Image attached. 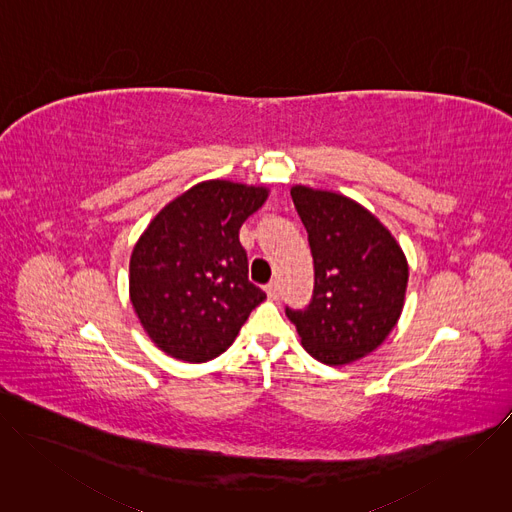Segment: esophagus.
Masks as SVG:
<instances>
[{
	"label": "esophagus",
	"mask_w": 512,
	"mask_h": 512,
	"mask_svg": "<svg viewBox=\"0 0 512 512\" xmlns=\"http://www.w3.org/2000/svg\"><path fill=\"white\" fill-rule=\"evenodd\" d=\"M265 291H267V296H269L271 300H275V298H277V283H275V281L267 283V285H265Z\"/></svg>",
	"instance_id": "obj_1"
}]
</instances>
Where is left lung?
I'll list each match as a JSON object with an SVG mask.
<instances>
[{
    "label": "left lung",
    "mask_w": 512,
    "mask_h": 512,
    "mask_svg": "<svg viewBox=\"0 0 512 512\" xmlns=\"http://www.w3.org/2000/svg\"><path fill=\"white\" fill-rule=\"evenodd\" d=\"M314 257V296L306 310L285 308L302 346L324 364L373 352L399 322L409 267L379 218L356 200L310 186L291 188Z\"/></svg>",
    "instance_id": "1"
}]
</instances>
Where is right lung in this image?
Returning <instances> with one entry per match:
<instances>
[{
  "mask_svg": "<svg viewBox=\"0 0 512 512\" xmlns=\"http://www.w3.org/2000/svg\"><path fill=\"white\" fill-rule=\"evenodd\" d=\"M269 190L206 180L168 202L129 259V300L152 342L184 362H206L237 338L263 291L249 281L239 229Z\"/></svg>",
  "mask_w": 512,
  "mask_h": 512,
  "instance_id": "right-lung-1",
  "label": "right lung"
}]
</instances>
